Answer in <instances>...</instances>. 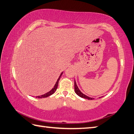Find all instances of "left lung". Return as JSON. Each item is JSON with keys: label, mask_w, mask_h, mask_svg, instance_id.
Instances as JSON below:
<instances>
[{"label": "left lung", "mask_w": 134, "mask_h": 134, "mask_svg": "<svg viewBox=\"0 0 134 134\" xmlns=\"http://www.w3.org/2000/svg\"><path fill=\"white\" fill-rule=\"evenodd\" d=\"M74 89H75V93L78 96L81 97L83 98H86V99H94L93 98L90 97L84 94L83 93H82L81 92V90L79 89V88H78V87L77 86V85H76L75 80H74ZM99 98H101V97H99Z\"/></svg>", "instance_id": "8db88e82"}]
</instances>
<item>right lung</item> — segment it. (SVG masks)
I'll return each mask as SVG.
<instances>
[{"instance_id": "right-lung-1", "label": "right lung", "mask_w": 134, "mask_h": 134, "mask_svg": "<svg viewBox=\"0 0 134 134\" xmlns=\"http://www.w3.org/2000/svg\"><path fill=\"white\" fill-rule=\"evenodd\" d=\"M63 72H62L60 74V75L59 77L58 78V80H57V81H56V83H55V86H53V87L52 88V89H51V90L49 91V92H47V93L44 94H43V95L39 96H36V98H45V97H49V96H50L51 95L53 94L56 92V89H57V88H58V83H59V80H60V78H61V76H62V75L63 74Z\"/></svg>"}]
</instances>
